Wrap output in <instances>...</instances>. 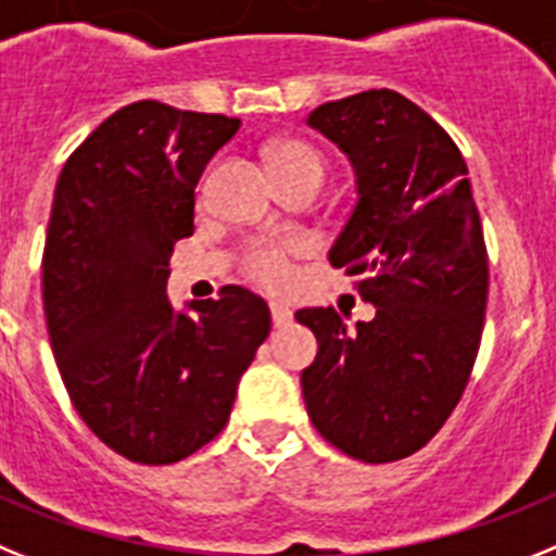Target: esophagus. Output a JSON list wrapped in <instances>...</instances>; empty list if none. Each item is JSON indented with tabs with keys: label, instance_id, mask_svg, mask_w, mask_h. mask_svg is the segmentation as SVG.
Masks as SVG:
<instances>
[{
	"label": "esophagus",
	"instance_id": "1",
	"mask_svg": "<svg viewBox=\"0 0 556 556\" xmlns=\"http://www.w3.org/2000/svg\"><path fill=\"white\" fill-rule=\"evenodd\" d=\"M271 318H274V325L285 327L293 318V313H291V307L282 305V302H271Z\"/></svg>",
	"mask_w": 556,
	"mask_h": 556
}]
</instances>
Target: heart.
Listing matches in <instances>:
<instances>
[{
    "label": "heart",
    "mask_w": 556,
    "mask_h": 556,
    "mask_svg": "<svg viewBox=\"0 0 556 556\" xmlns=\"http://www.w3.org/2000/svg\"><path fill=\"white\" fill-rule=\"evenodd\" d=\"M296 167H321L325 170V159L318 156L313 148L299 142H285L274 151V173L279 170H296ZM296 249L293 243H254L245 254V274L263 288L279 291L285 285L291 282V260L288 254Z\"/></svg>",
    "instance_id": "obj_1"
}]
</instances>
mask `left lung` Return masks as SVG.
<instances>
[{"label":"left lung","instance_id":"8db88e82","mask_svg":"<svg viewBox=\"0 0 556 556\" xmlns=\"http://www.w3.org/2000/svg\"><path fill=\"white\" fill-rule=\"evenodd\" d=\"M307 125L355 170V206L330 263L361 274L371 321L305 307L318 341L302 371L316 431L346 456H412L445 425L470 380L486 311V249L467 164L442 125L392 89L318 105Z\"/></svg>","mask_w":556,"mask_h":556}]
</instances>
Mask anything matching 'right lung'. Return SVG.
Here are the masks:
<instances>
[{
    "instance_id": "right-lung-1",
    "label": "right lung",
    "mask_w": 556,
    "mask_h": 556,
    "mask_svg": "<svg viewBox=\"0 0 556 556\" xmlns=\"http://www.w3.org/2000/svg\"><path fill=\"white\" fill-rule=\"evenodd\" d=\"M238 128L139 100L86 137L55 185L41 265L52 355L94 437L139 465H173L218 437L271 332L268 305L240 285L181 311L167 299L198 178Z\"/></svg>"
}]
</instances>
